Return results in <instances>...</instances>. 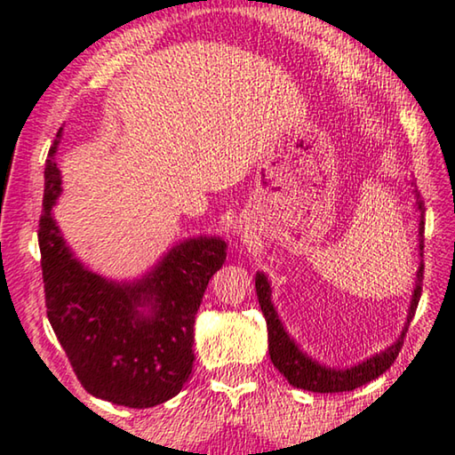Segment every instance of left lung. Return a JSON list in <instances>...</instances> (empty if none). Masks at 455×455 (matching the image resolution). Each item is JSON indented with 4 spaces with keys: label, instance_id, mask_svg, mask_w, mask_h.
<instances>
[{
    "label": "left lung",
    "instance_id": "1",
    "mask_svg": "<svg viewBox=\"0 0 455 455\" xmlns=\"http://www.w3.org/2000/svg\"><path fill=\"white\" fill-rule=\"evenodd\" d=\"M417 207L419 212L425 213V204L423 197L417 193ZM423 234H425V221L421 220L419 223V248L423 250ZM423 264L417 270V284L413 292V300H411L409 309V321L413 319L419 299H421V283H423ZM256 295L258 303H260V309L264 313V319H267L268 327V354L272 364L278 368L286 380H289L292 387L311 390V393H346V390H354L366 384L370 380L379 379L380 374L387 372V370L395 364L398 352H401L404 333L409 330V323L401 333V338L396 339L395 346H390L384 352L376 354L374 358H370L362 364L349 368V370H331L317 364L315 360H311L309 355H305L300 349L295 346L289 335H286L284 327L278 319L275 307L270 303V284L267 276L258 272L256 275Z\"/></svg>",
    "mask_w": 455,
    "mask_h": 455
}]
</instances>
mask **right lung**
<instances>
[{"label": "right lung", "mask_w": 455, "mask_h": 455, "mask_svg": "<svg viewBox=\"0 0 455 455\" xmlns=\"http://www.w3.org/2000/svg\"><path fill=\"white\" fill-rule=\"evenodd\" d=\"M59 138L60 130L48 150L38 223L48 321L89 395L132 409L155 407L179 395L191 376L195 315L228 246L220 237L179 243L136 284L83 268L51 215L60 195L52 158Z\"/></svg>", "instance_id": "1"}]
</instances>
